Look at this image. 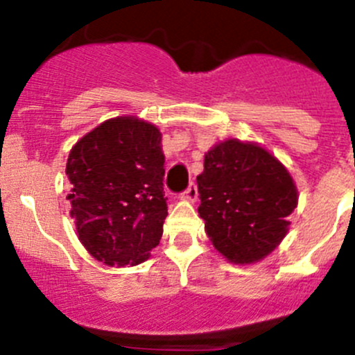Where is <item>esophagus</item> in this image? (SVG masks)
Masks as SVG:
<instances>
[{"label": "esophagus", "instance_id": "1", "mask_svg": "<svg viewBox=\"0 0 355 355\" xmlns=\"http://www.w3.org/2000/svg\"><path fill=\"white\" fill-rule=\"evenodd\" d=\"M182 199L191 200V202H194V200L198 199V185H196L194 182L185 189V192H182Z\"/></svg>", "mask_w": 355, "mask_h": 355}]
</instances>
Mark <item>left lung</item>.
Wrapping results in <instances>:
<instances>
[{
	"label": "left lung",
	"instance_id": "left-lung-1",
	"mask_svg": "<svg viewBox=\"0 0 355 355\" xmlns=\"http://www.w3.org/2000/svg\"><path fill=\"white\" fill-rule=\"evenodd\" d=\"M198 191L207 237L235 264L261 261L280 244L299 200L287 168L261 146L239 139L206 153Z\"/></svg>",
	"mask_w": 355,
	"mask_h": 355
}]
</instances>
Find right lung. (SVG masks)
Segmentation results:
<instances>
[{"label":"right lung","instance_id":"obj_1","mask_svg":"<svg viewBox=\"0 0 355 355\" xmlns=\"http://www.w3.org/2000/svg\"><path fill=\"white\" fill-rule=\"evenodd\" d=\"M161 132L134 116L106 120L71 148L70 216L91 256L116 266L149 257L163 235Z\"/></svg>","mask_w":355,"mask_h":355}]
</instances>
